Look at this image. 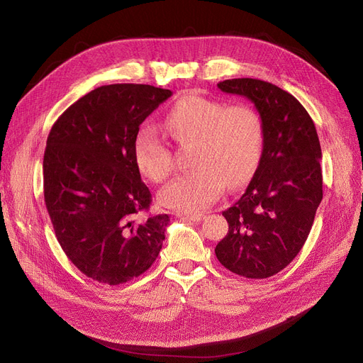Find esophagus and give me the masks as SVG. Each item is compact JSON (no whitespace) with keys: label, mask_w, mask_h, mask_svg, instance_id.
I'll list each match as a JSON object with an SVG mask.
<instances>
[{"label":"esophagus","mask_w":363,"mask_h":363,"mask_svg":"<svg viewBox=\"0 0 363 363\" xmlns=\"http://www.w3.org/2000/svg\"><path fill=\"white\" fill-rule=\"evenodd\" d=\"M177 215L181 216V218L193 220V222H200V220H203L206 218V215H203V213H184V212H178Z\"/></svg>","instance_id":"obj_1"}]
</instances>
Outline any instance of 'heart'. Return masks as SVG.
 <instances>
[{
  "instance_id": "b5f03b06",
  "label": "heart",
  "mask_w": 363,
  "mask_h": 363,
  "mask_svg": "<svg viewBox=\"0 0 363 363\" xmlns=\"http://www.w3.org/2000/svg\"><path fill=\"white\" fill-rule=\"evenodd\" d=\"M166 129L177 143L196 144L193 172L178 175L159 191L162 206L184 213L203 212L223 193L250 181L264 143L257 110L247 104L228 106L201 95H186L167 113ZM133 162L152 182L164 181L174 157L157 129L144 126L133 140Z\"/></svg>"
}]
</instances>
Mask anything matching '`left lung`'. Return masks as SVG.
<instances>
[{
    "label": "left lung",
    "instance_id": "left-lung-1",
    "mask_svg": "<svg viewBox=\"0 0 363 363\" xmlns=\"http://www.w3.org/2000/svg\"><path fill=\"white\" fill-rule=\"evenodd\" d=\"M218 88L255 104L264 143L244 194L222 212L230 228L215 253L237 275L268 278L291 263L311 233L322 200L319 138L306 108L277 85L240 78Z\"/></svg>",
    "mask_w": 363,
    "mask_h": 363
}]
</instances>
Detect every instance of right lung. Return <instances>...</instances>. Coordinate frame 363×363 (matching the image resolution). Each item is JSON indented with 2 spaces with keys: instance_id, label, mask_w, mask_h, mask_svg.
Wrapping results in <instances>:
<instances>
[{
  "instance_id": "add662e5",
  "label": "right lung",
  "mask_w": 363,
  "mask_h": 363,
  "mask_svg": "<svg viewBox=\"0 0 363 363\" xmlns=\"http://www.w3.org/2000/svg\"><path fill=\"white\" fill-rule=\"evenodd\" d=\"M170 95L151 85H104L73 103L50 130L47 211L63 252L94 281L137 278L162 250L169 216L140 215L151 193L133 162V140Z\"/></svg>"
}]
</instances>
